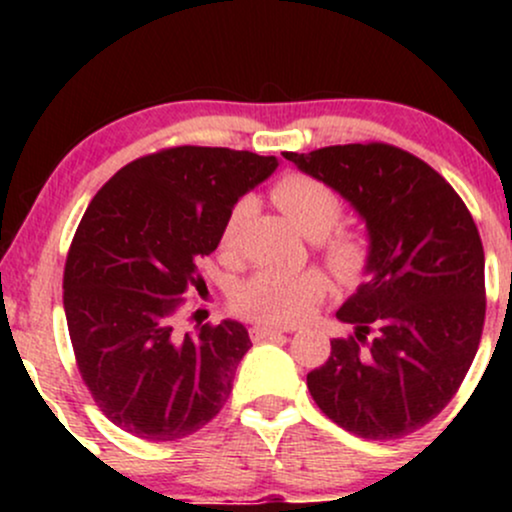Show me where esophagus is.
Listing matches in <instances>:
<instances>
[{"label": "esophagus", "mask_w": 512, "mask_h": 512, "mask_svg": "<svg viewBox=\"0 0 512 512\" xmlns=\"http://www.w3.org/2000/svg\"><path fill=\"white\" fill-rule=\"evenodd\" d=\"M286 330H281V327H274V325H262V322H257V325L250 327V337L255 339V342H262V339H272V337H279V334H284Z\"/></svg>", "instance_id": "34e87169"}]
</instances>
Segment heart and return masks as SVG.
Here are the masks:
<instances>
[{
	"label": "heart",
	"instance_id": "heart-1",
	"mask_svg": "<svg viewBox=\"0 0 512 512\" xmlns=\"http://www.w3.org/2000/svg\"><path fill=\"white\" fill-rule=\"evenodd\" d=\"M274 202L293 221V226L310 240L325 238V260L344 279H356L366 269L368 245L354 233H337L327 238L332 228L342 221L344 202L327 182L313 175L291 173L281 178L272 190ZM245 214V202H240L223 226V245L236 236V228ZM330 281L320 272L281 274L274 269H260L238 284L233 291V305L240 313L267 322L301 320L313 305L325 298Z\"/></svg>",
	"mask_w": 512,
	"mask_h": 512
}]
</instances>
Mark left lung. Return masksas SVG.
<instances>
[{"mask_svg": "<svg viewBox=\"0 0 512 512\" xmlns=\"http://www.w3.org/2000/svg\"><path fill=\"white\" fill-rule=\"evenodd\" d=\"M366 221V281L337 310L354 337L332 339L308 390L361 438L414 433L450 402L484 330V248L469 209L421 158L390 144L286 151Z\"/></svg>", "mask_w": 512, "mask_h": 512, "instance_id": "left-lung-1", "label": "left lung"}]
</instances>
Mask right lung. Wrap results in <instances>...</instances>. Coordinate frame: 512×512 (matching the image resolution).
I'll list each match as a JSON object with an SVG mask.
<instances>
[{
	"label": "right lung",
	"instance_id": "1",
	"mask_svg": "<svg viewBox=\"0 0 512 512\" xmlns=\"http://www.w3.org/2000/svg\"><path fill=\"white\" fill-rule=\"evenodd\" d=\"M276 166L252 151L175 146L127 163L88 204L64 264V315L81 378L122 431L178 440L226 404L248 330L223 320L180 334L175 310L238 199Z\"/></svg>",
	"mask_w": 512,
	"mask_h": 512
}]
</instances>
